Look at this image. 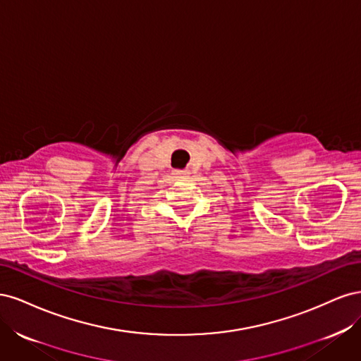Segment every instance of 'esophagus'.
<instances>
[{
	"mask_svg": "<svg viewBox=\"0 0 361 361\" xmlns=\"http://www.w3.org/2000/svg\"><path fill=\"white\" fill-rule=\"evenodd\" d=\"M190 170H173V176L176 178H183V176H188Z\"/></svg>",
	"mask_w": 361,
	"mask_h": 361,
	"instance_id": "obj_1",
	"label": "esophagus"
}]
</instances>
